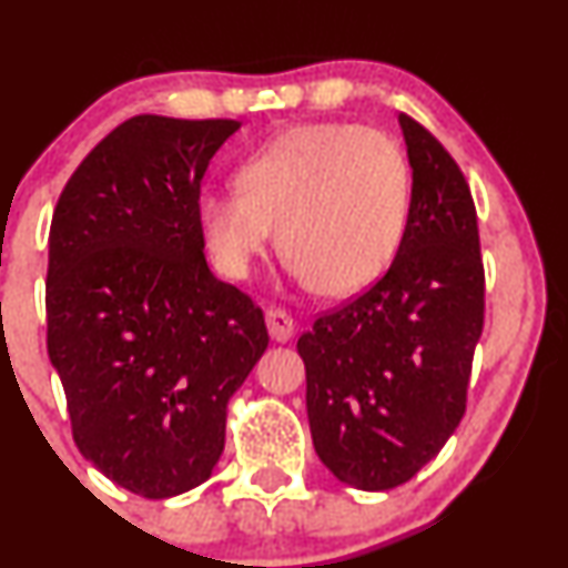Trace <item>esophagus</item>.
<instances>
[{"label": "esophagus", "instance_id": "1", "mask_svg": "<svg viewBox=\"0 0 568 568\" xmlns=\"http://www.w3.org/2000/svg\"><path fill=\"white\" fill-rule=\"evenodd\" d=\"M266 328H270V336L275 342H288L293 336V317L280 306H270L266 310Z\"/></svg>", "mask_w": 568, "mask_h": 568}]
</instances>
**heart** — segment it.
I'll list each match as a JSON object with an SVG mask.
<instances>
[{
  "label": "heart",
  "instance_id": "obj_1",
  "mask_svg": "<svg viewBox=\"0 0 568 568\" xmlns=\"http://www.w3.org/2000/svg\"><path fill=\"white\" fill-rule=\"evenodd\" d=\"M234 184L197 200L202 240L230 280L251 275L275 230L298 283L349 296L387 270L408 221L400 146L352 122L285 130L237 168Z\"/></svg>",
  "mask_w": 568,
  "mask_h": 568
}]
</instances>
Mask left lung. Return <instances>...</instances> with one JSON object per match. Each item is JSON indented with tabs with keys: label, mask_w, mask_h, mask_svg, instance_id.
Instances as JSON below:
<instances>
[{
	"label": "left lung",
	"mask_w": 568,
	"mask_h": 568,
	"mask_svg": "<svg viewBox=\"0 0 568 568\" xmlns=\"http://www.w3.org/2000/svg\"><path fill=\"white\" fill-rule=\"evenodd\" d=\"M397 120L414 184L395 262L296 344L315 452L363 491L406 484L446 446L465 416L484 331L486 275L470 186L427 128L408 114Z\"/></svg>",
	"instance_id": "left-lung-1"
}]
</instances>
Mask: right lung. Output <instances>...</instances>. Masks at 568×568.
I'll return each mask as SVG.
<instances>
[{"mask_svg": "<svg viewBox=\"0 0 568 568\" xmlns=\"http://www.w3.org/2000/svg\"><path fill=\"white\" fill-rule=\"evenodd\" d=\"M237 128L130 116L71 173L50 224L48 355L71 435L146 499L211 478L226 403L270 344L262 306L207 270L197 224L202 175Z\"/></svg>", "mask_w": 568, "mask_h": 568, "instance_id": "1", "label": "right lung"}]
</instances>
